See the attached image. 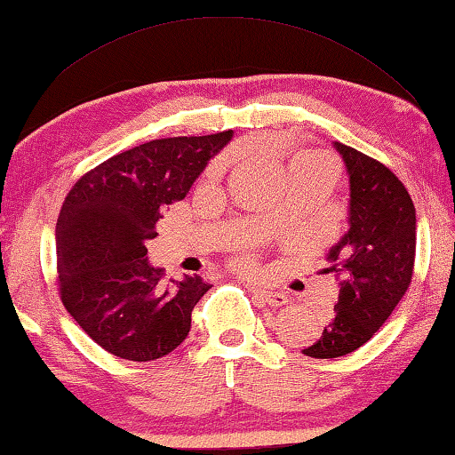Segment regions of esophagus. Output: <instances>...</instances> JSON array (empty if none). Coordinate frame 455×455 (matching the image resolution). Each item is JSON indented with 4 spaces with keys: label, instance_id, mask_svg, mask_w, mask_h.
<instances>
[{
    "label": "esophagus",
    "instance_id": "1",
    "mask_svg": "<svg viewBox=\"0 0 455 455\" xmlns=\"http://www.w3.org/2000/svg\"><path fill=\"white\" fill-rule=\"evenodd\" d=\"M254 294L259 296L264 304H268V307H275V308L284 307L288 302V294L278 292V291H268V288H254Z\"/></svg>",
    "mask_w": 455,
    "mask_h": 455
}]
</instances>
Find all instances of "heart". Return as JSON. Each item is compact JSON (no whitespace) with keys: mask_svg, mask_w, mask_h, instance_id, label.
<instances>
[{"mask_svg":"<svg viewBox=\"0 0 455 455\" xmlns=\"http://www.w3.org/2000/svg\"><path fill=\"white\" fill-rule=\"evenodd\" d=\"M312 159H316V161H320V159H318V156H312Z\"/></svg>","mask_w":455,"mask_h":455,"instance_id":"b5f03b06","label":"heart"}]
</instances>
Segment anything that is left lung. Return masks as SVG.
<instances>
[{"label":"left lung","mask_w":455,"mask_h":455,"mask_svg":"<svg viewBox=\"0 0 455 455\" xmlns=\"http://www.w3.org/2000/svg\"><path fill=\"white\" fill-rule=\"evenodd\" d=\"M348 175V230L326 260L338 302L322 336L302 354L340 358L366 344L398 307L416 259V209L398 177L382 163L334 141Z\"/></svg>","instance_id":"8db88e82"}]
</instances>
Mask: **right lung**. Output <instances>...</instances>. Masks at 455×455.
<instances>
[{"mask_svg": "<svg viewBox=\"0 0 455 455\" xmlns=\"http://www.w3.org/2000/svg\"><path fill=\"white\" fill-rule=\"evenodd\" d=\"M233 131L155 139L111 156L81 177L55 228L63 307L113 356H167L191 332V312L211 284L164 280L147 243L171 203L187 193Z\"/></svg>", "mask_w": 455, "mask_h": 455, "instance_id": "1", "label": "right lung"}]
</instances>
